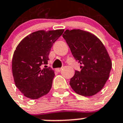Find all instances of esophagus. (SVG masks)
I'll list each match as a JSON object with an SVG mask.
<instances>
[{
  "label": "esophagus",
  "instance_id": "34e87169",
  "mask_svg": "<svg viewBox=\"0 0 123 123\" xmlns=\"http://www.w3.org/2000/svg\"><path fill=\"white\" fill-rule=\"evenodd\" d=\"M62 69V68H57L55 69V71H56L57 72H60L61 71Z\"/></svg>",
  "mask_w": 123,
  "mask_h": 123
}]
</instances>
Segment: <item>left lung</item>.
Masks as SVG:
<instances>
[{"label": "left lung", "mask_w": 123, "mask_h": 123, "mask_svg": "<svg viewBox=\"0 0 123 123\" xmlns=\"http://www.w3.org/2000/svg\"><path fill=\"white\" fill-rule=\"evenodd\" d=\"M76 61L81 66L69 84L78 94L94 95L103 88L112 69L110 57L94 35L81 30H66L62 35Z\"/></svg>", "instance_id": "1"}]
</instances>
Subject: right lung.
<instances>
[{"label":"right lung","mask_w":123,"mask_h":123,"mask_svg":"<svg viewBox=\"0 0 123 123\" xmlns=\"http://www.w3.org/2000/svg\"><path fill=\"white\" fill-rule=\"evenodd\" d=\"M63 32L64 30L37 31L17 46L12 61L13 77L17 88L26 97L37 99L51 88L54 71L45 65L53 44Z\"/></svg>","instance_id":"add662e5"}]
</instances>
